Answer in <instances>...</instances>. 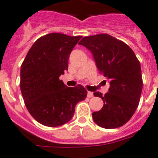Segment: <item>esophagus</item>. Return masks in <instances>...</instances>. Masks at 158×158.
<instances>
[{
	"instance_id": "esophagus-1",
	"label": "esophagus",
	"mask_w": 158,
	"mask_h": 158,
	"mask_svg": "<svg viewBox=\"0 0 158 158\" xmlns=\"http://www.w3.org/2000/svg\"><path fill=\"white\" fill-rule=\"evenodd\" d=\"M87 96L89 97V98H92V97H93V92H88V95H87Z\"/></svg>"
}]
</instances>
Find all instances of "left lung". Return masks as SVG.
Here are the masks:
<instances>
[{
  "label": "left lung",
  "instance_id": "obj_1",
  "mask_svg": "<svg viewBox=\"0 0 158 158\" xmlns=\"http://www.w3.org/2000/svg\"><path fill=\"white\" fill-rule=\"evenodd\" d=\"M81 44L92 52L99 73L110 80L109 92L102 95V109L92 113V119L103 128H119L135 114L143 89L141 66L132 49L122 40L106 34L88 36Z\"/></svg>",
  "mask_w": 158,
  "mask_h": 158
}]
</instances>
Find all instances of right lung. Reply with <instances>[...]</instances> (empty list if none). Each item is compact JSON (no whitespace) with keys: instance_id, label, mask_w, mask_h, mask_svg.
Masks as SVG:
<instances>
[{"instance_id":"obj_1","label":"right lung","mask_w":158,"mask_h":158,"mask_svg":"<svg viewBox=\"0 0 158 158\" xmlns=\"http://www.w3.org/2000/svg\"><path fill=\"white\" fill-rule=\"evenodd\" d=\"M82 36L52 33L40 37L29 50L20 69V89L29 113L48 127L66 124L75 106L85 100L82 85L69 88L59 76L68 69V59Z\"/></svg>"}]
</instances>
